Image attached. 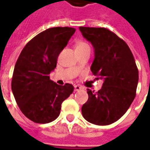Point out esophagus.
<instances>
[{
	"instance_id": "esophagus-1",
	"label": "esophagus",
	"mask_w": 150,
	"mask_h": 150,
	"mask_svg": "<svg viewBox=\"0 0 150 150\" xmlns=\"http://www.w3.org/2000/svg\"><path fill=\"white\" fill-rule=\"evenodd\" d=\"M74 88H75V91H79V90H82V89H83V87H82V86H80V85H75Z\"/></svg>"
}]
</instances>
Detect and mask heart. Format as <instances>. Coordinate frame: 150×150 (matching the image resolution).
I'll return each instance as SVG.
<instances>
[{"label":"heart","instance_id":"obj_1","mask_svg":"<svg viewBox=\"0 0 150 150\" xmlns=\"http://www.w3.org/2000/svg\"><path fill=\"white\" fill-rule=\"evenodd\" d=\"M86 46H89L88 45V43L85 42L83 41H82V40H79V41H77V42H75V50H79L82 49V48H84Z\"/></svg>","mask_w":150,"mask_h":150}]
</instances>
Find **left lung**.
<instances>
[{
    "label": "left lung",
    "mask_w": 150,
    "mask_h": 150,
    "mask_svg": "<svg viewBox=\"0 0 150 150\" xmlns=\"http://www.w3.org/2000/svg\"><path fill=\"white\" fill-rule=\"evenodd\" d=\"M79 30L95 49L91 72L96 79H104L100 90H87L88 100L82 107V114L91 124L111 125L127 112L135 98L138 69L129 46L113 32L83 26Z\"/></svg>",
    "instance_id": "8db88e82"
}]
</instances>
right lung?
Masks as SVG:
<instances>
[{
	"instance_id": "1",
	"label": "right lung",
	"mask_w": 150,
	"mask_h": 150,
	"mask_svg": "<svg viewBox=\"0 0 150 150\" xmlns=\"http://www.w3.org/2000/svg\"><path fill=\"white\" fill-rule=\"evenodd\" d=\"M71 27H54L36 35L21 50L15 64L12 91L21 112L32 121L46 124L59 116L61 104L74 91L50 79L59 54L75 34Z\"/></svg>"
}]
</instances>
